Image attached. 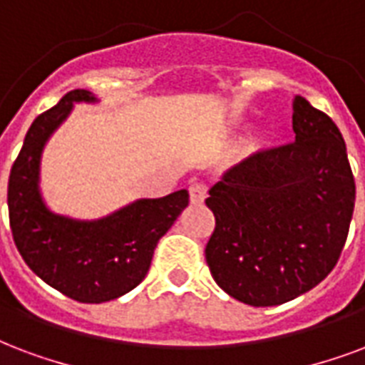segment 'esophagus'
I'll return each instance as SVG.
<instances>
[{"mask_svg":"<svg viewBox=\"0 0 365 365\" xmlns=\"http://www.w3.org/2000/svg\"><path fill=\"white\" fill-rule=\"evenodd\" d=\"M188 194H190L192 204H202L205 200V194H207V188H205L204 182H194V185L188 186Z\"/></svg>","mask_w":365,"mask_h":365,"instance_id":"obj_1","label":"esophagus"}]
</instances>
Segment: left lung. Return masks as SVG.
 I'll return each mask as SVG.
<instances>
[{"instance_id": "left-lung-1", "label": "left lung", "mask_w": 365, "mask_h": 365, "mask_svg": "<svg viewBox=\"0 0 365 365\" xmlns=\"http://www.w3.org/2000/svg\"><path fill=\"white\" fill-rule=\"evenodd\" d=\"M294 142L252 153L210 188L205 262L240 302L277 306L319 284L341 257L356 185L333 119L292 100Z\"/></svg>"}]
</instances>
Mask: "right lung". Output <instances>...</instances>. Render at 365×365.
Instances as JSON below:
<instances>
[{"mask_svg": "<svg viewBox=\"0 0 365 365\" xmlns=\"http://www.w3.org/2000/svg\"><path fill=\"white\" fill-rule=\"evenodd\" d=\"M75 101L96 98L88 90H73L30 125L11 167L9 225L16 250L43 283L76 302L101 304L142 283L160 238L188 205V192L136 200L96 221H76L49 212L38 186L40 155Z\"/></svg>", "mask_w": 365, "mask_h": 365, "instance_id": "1", "label": "right lung"}]
</instances>
